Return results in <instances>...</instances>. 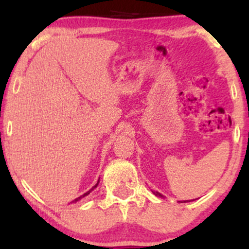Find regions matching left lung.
I'll return each mask as SVG.
<instances>
[{
    "label": "left lung",
    "instance_id": "1",
    "mask_svg": "<svg viewBox=\"0 0 249 249\" xmlns=\"http://www.w3.org/2000/svg\"><path fill=\"white\" fill-rule=\"evenodd\" d=\"M153 193L156 194L157 196H160V198H164V196H161V194L159 193V192H153ZM190 201H191V200H190ZM180 202H188V200H184V201H180Z\"/></svg>",
    "mask_w": 249,
    "mask_h": 249
}]
</instances>
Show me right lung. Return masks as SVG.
I'll list each match as a JSON object with an SVG mask.
<instances>
[{
	"mask_svg": "<svg viewBox=\"0 0 249 249\" xmlns=\"http://www.w3.org/2000/svg\"><path fill=\"white\" fill-rule=\"evenodd\" d=\"M98 182H99V180H98ZM98 182H97V184L95 185V186H93L92 188H91V190H90V191H88V192H87V193H84V194H83V196H78V198H76L75 200H73V201H72V202H77V201H79V200H81L82 198H84V196H88V194H90V193H91V191H93V190H95V188L97 187V185H98Z\"/></svg>",
	"mask_w": 249,
	"mask_h": 249,
	"instance_id": "add662e5",
	"label": "right lung"
}]
</instances>
